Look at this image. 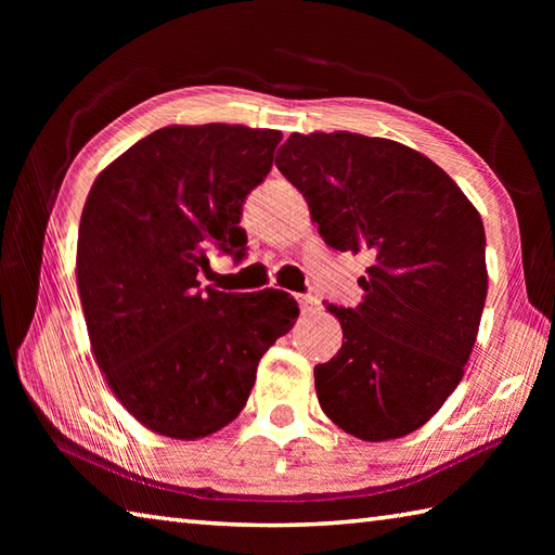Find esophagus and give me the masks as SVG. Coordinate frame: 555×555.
Instances as JSON below:
<instances>
[{"mask_svg": "<svg viewBox=\"0 0 555 555\" xmlns=\"http://www.w3.org/2000/svg\"><path fill=\"white\" fill-rule=\"evenodd\" d=\"M298 298V306H300V313L304 315H308V313H313L315 308H318V298L315 296H296Z\"/></svg>", "mask_w": 555, "mask_h": 555, "instance_id": "34e87169", "label": "esophagus"}]
</instances>
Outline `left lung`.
<instances>
[{
  "instance_id": "obj_1",
  "label": "left lung",
  "mask_w": 555,
  "mask_h": 555,
  "mask_svg": "<svg viewBox=\"0 0 555 555\" xmlns=\"http://www.w3.org/2000/svg\"><path fill=\"white\" fill-rule=\"evenodd\" d=\"M276 168L337 251L372 264L354 308L327 306L343 347L315 367L325 416L354 438L409 436L463 379L485 298V228L428 156L352 131L291 134Z\"/></svg>"
}]
</instances>
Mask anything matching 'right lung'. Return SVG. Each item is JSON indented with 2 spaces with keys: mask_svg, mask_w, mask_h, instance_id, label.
Masks as SVG:
<instances>
[{
  "mask_svg": "<svg viewBox=\"0 0 555 555\" xmlns=\"http://www.w3.org/2000/svg\"><path fill=\"white\" fill-rule=\"evenodd\" d=\"M276 129L173 125L115 158L90 188L78 291L102 374L139 424L195 440L240 416L257 367L298 306L286 291L201 288L208 249L242 259V203L264 181Z\"/></svg>",
  "mask_w": 555,
  "mask_h": 555,
  "instance_id": "1",
  "label": "right lung"
}]
</instances>
